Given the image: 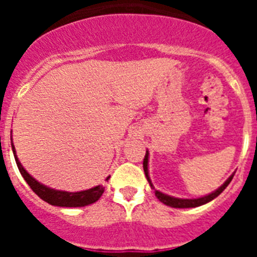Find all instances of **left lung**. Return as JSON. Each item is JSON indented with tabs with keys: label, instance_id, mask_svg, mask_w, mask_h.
<instances>
[{
	"label": "left lung",
	"instance_id": "obj_1",
	"mask_svg": "<svg viewBox=\"0 0 257 257\" xmlns=\"http://www.w3.org/2000/svg\"><path fill=\"white\" fill-rule=\"evenodd\" d=\"M148 162H149V152L147 151V153H145V157H144V161H143V167H144V172H145V176H147V180H148V183H149V185H151L152 189H154V193H156L157 198L160 199L162 203H165L166 206H170V207H174V208H193V207H198V206H202V205H206V203H208V202H211L212 199L216 198L219 194H221L222 190L228 187L229 183H230L231 179H233V176H234V174H235V172H234V174H231L230 176L226 179L225 183L222 184L221 187L217 188L215 192L210 193V194H207V196L199 197V198H192V199H189V198H176V197H172V196H169V194H165V193L160 192V190H157L156 188H154V185L152 184L151 178H149Z\"/></svg>",
	"mask_w": 257,
	"mask_h": 257
}]
</instances>
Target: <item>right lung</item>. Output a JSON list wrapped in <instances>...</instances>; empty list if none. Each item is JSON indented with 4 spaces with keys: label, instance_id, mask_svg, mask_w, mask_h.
Wrapping results in <instances>:
<instances>
[{
    "label": "right lung",
    "instance_id": "add662e5",
    "mask_svg": "<svg viewBox=\"0 0 257 257\" xmlns=\"http://www.w3.org/2000/svg\"><path fill=\"white\" fill-rule=\"evenodd\" d=\"M11 148H13L15 161H17L18 169H19L20 174L24 178V180L28 183L31 189L41 199H44L45 202H47L50 205L58 206V207H85V206L95 203L104 193V188L101 185H96V187L91 188V189L81 190V192H65V190H56L50 187H46V185H44V184H41L40 181L36 180L33 176H31L27 172V170L23 167L19 158L17 157V152H15V147L13 144V139H11ZM109 178L110 176H108L105 180L108 181Z\"/></svg>",
    "mask_w": 257,
    "mask_h": 257
}]
</instances>
